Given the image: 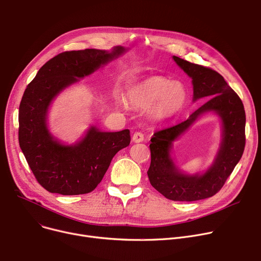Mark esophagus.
Listing matches in <instances>:
<instances>
[{
	"label": "esophagus",
	"instance_id": "esophagus-1",
	"mask_svg": "<svg viewBox=\"0 0 261 261\" xmlns=\"http://www.w3.org/2000/svg\"><path fill=\"white\" fill-rule=\"evenodd\" d=\"M132 141L134 143H141L144 141V134L142 132H135L132 136Z\"/></svg>",
	"mask_w": 261,
	"mask_h": 261
}]
</instances>
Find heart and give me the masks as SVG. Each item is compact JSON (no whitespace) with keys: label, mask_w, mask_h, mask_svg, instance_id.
I'll return each instance as SVG.
<instances>
[{"label":"heart","mask_w":261,"mask_h":261,"mask_svg":"<svg viewBox=\"0 0 261 261\" xmlns=\"http://www.w3.org/2000/svg\"><path fill=\"white\" fill-rule=\"evenodd\" d=\"M187 99L186 86L164 76H150L134 85L128 92L132 106L147 109L153 119H164L175 114Z\"/></svg>","instance_id":"obj_1"}]
</instances>
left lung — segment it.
Returning <instances> with one entry per match:
<instances>
[{"label":"left lung","mask_w":261,"mask_h":261,"mask_svg":"<svg viewBox=\"0 0 261 261\" xmlns=\"http://www.w3.org/2000/svg\"><path fill=\"white\" fill-rule=\"evenodd\" d=\"M173 60L192 79L193 100L211 98L188 119L153 134L150 144L151 164L147 173L152 187L166 198L195 201L219 192L240 161L246 146V112L240 97L217 71L175 56ZM207 111L216 112L223 121L220 151L214 165L203 175L186 176L170 159L171 143Z\"/></svg>","instance_id":"obj_1"}]
</instances>
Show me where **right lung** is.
I'll use <instances>...</instances> for the list:
<instances>
[{
    "mask_svg": "<svg viewBox=\"0 0 261 261\" xmlns=\"http://www.w3.org/2000/svg\"><path fill=\"white\" fill-rule=\"evenodd\" d=\"M126 51L85 49L65 51L39 70L22 97L19 109V143L38 182L62 195L90 193L101 181L113 156L129 146L130 131L101 132L91 127L81 142L62 145L46 124L50 102L66 87L89 75Z\"/></svg>",
    "mask_w": 261,
    "mask_h": 261,
    "instance_id": "1",
    "label": "right lung"
}]
</instances>
